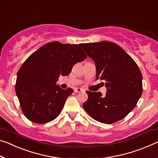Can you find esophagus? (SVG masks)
I'll return each mask as SVG.
<instances>
[{
    "instance_id": "esophagus-1",
    "label": "esophagus",
    "mask_w": 158,
    "mask_h": 158,
    "mask_svg": "<svg viewBox=\"0 0 158 158\" xmlns=\"http://www.w3.org/2000/svg\"><path fill=\"white\" fill-rule=\"evenodd\" d=\"M84 90L83 89H81V88H77L74 90V92L75 93H79V92H81V91H84Z\"/></svg>"
}]
</instances>
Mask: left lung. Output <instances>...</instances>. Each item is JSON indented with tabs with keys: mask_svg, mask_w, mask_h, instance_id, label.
<instances>
[{
	"mask_svg": "<svg viewBox=\"0 0 158 158\" xmlns=\"http://www.w3.org/2000/svg\"><path fill=\"white\" fill-rule=\"evenodd\" d=\"M87 56L94 61L96 79L103 81L106 96L86 91L84 109L93 119L112 124L124 118L139 101L143 91L142 74L137 64L118 45L110 41L81 44Z\"/></svg>",
	"mask_w": 158,
	"mask_h": 158,
	"instance_id": "1",
	"label": "left lung"
}]
</instances>
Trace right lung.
<instances>
[{"instance_id": "add662e5", "label": "right lung", "mask_w": 158, "mask_h": 158, "mask_svg": "<svg viewBox=\"0 0 158 158\" xmlns=\"http://www.w3.org/2000/svg\"><path fill=\"white\" fill-rule=\"evenodd\" d=\"M86 55L77 44L50 42L33 52L17 73L15 91L22 111L30 121L44 124L56 119L74 90L56 85Z\"/></svg>"}]
</instances>
